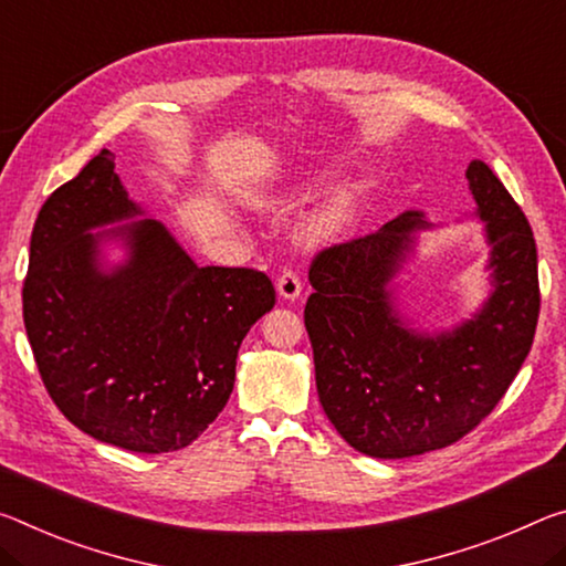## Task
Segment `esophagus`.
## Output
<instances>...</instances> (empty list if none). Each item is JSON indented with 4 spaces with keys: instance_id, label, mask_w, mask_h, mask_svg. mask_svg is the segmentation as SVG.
I'll list each match as a JSON object with an SVG mask.
<instances>
[{
    "instance_id": "esophagus-1",
    "label": "esophagus",
    "mask_w": 566,
    "mask_h": 566,
    "mask_svg": "<svg viewBox=\"0 0 566 566\" xmlns=\"http://www.w3.org/2000/svg\"><path fill=\"white\" fill-rule=\"evenodd\" d=\"M276 292H280V297L284 300H297L302 294L300 274L292 272V269H284V272L276 276Z\"/></svg>"
}]
</instances>
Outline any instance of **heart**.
<instances>
[{"mask_svg":"<svg viewBox=\"0 0 566 566\" xmlns=\"http://www.w3.org/2000/svg\"><path fill=\"white\" fill-rule=\"evenodd\" d=\"M304 188V184H297L294 188H290V191H282V193H272V196H262V203L266 206H280V203H286L292 199V196H297ZM355 193H357V186H345L339 188V191L332 196V199L325 203V209H322L315 221H312V237L317 239H327V237H335L343 231L349 219H353V209H355Z\"/></svg>","mask_w":566,"mask_h":566,"instance_id":"heart-1","label":"heart"}]
</instances>
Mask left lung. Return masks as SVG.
Instances as JSON below:
<instances>
[{"instance_id":"obj_1","label":"left lung","mask_w":566,"mask_h":566,"mask_svg":"<svg viewBox=\"0 0 566 566\" xmlns=\"http://www.w3.org/2000/svg\"><path fill=\"white\" fill-rule=\"evenodd\" d=\"M465 178L486 221L493 292L455 329L418 335L392 310L388 284L410 234L426 227L418 211L312 259L304 327L319 402L337 433L373 459H410L461 441L499 406L534 343L542 297L532 227L483 160H471Z\"/></svg>"}]
</instances>
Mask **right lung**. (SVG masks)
Returning <instances> with one entry per match:
<instances>
[{
	"instance_id": "add662e5",
	"label": "right lung",
	"mask_w": 566,
	"mask_h": 566,
	"mask_svg": "<svg viewBox=\"0 0 566 566\" xmlns=\"http://www.w3.org/2000/svg\"><path fill=\"white\" fill-rule=\"evenodd\" d=\"M140 209L101 150L42 203L22 315L40 378L62 416L133 453L191 446L234 390L237 355L274 307L247 266H199L154 219L87 234ZM120 235L129 262L103 273L96 244Z\"/></svg>"
}]
</instances>
